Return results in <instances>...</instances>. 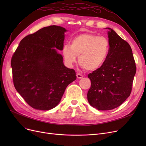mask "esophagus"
<instances>
[{"label": "esophagus", "instance_id": "34e87169", "mask_svg": "<svg viewBox=\"0 0 146 146\" xmlns=\"http://www.w3.org/2000/svg\"><path fill=\"white\" fill-rule=\"evenodd\" d=\"M76 76H77L78 79H82L83 78V76L79 73H78L77 74H76Z\"/></svg>", "mask_w": 146, "mask_h": 146}]
</instances>
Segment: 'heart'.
Returning a JSON list of instances; mask_svg holds the SVG:
<instances>
[{
  "label": "heart",
  "instance_id": "obj_1",
  "mask_svg": "<svg viewBox=\"0 0 146 146\" xmlns=\"http://www.w3.org/2000/svg\"><path fill=\"white\" fill-rule=\"evenodd\" d=\"M67 65L72 67L77 61L82 68L88 71H95L101 68L108 58L110 42L105 36L85 33L74 36L70 45H65L62 50Z\"/></svg>",
  "mask_w": 146,
  "mask_h": 146
}]
</instances>
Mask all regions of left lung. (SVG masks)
<instances>
[{"label": "left lung", "mask_w": 146, "mask_h": 146, "mask_svg": "<svg viewBox=\"0 0 146 146\" xmlns=\"http://www.w3.org/2000/svg\"><path fill=\"white\" fill-rule=\"evenodd\" d=\"M108 32L110 52L104 65L88 74L91 81L87 97L98 110L116 108L131 94L136 66L129 44L113 29Z\"/></svg>", "instance_id": "left-lung-1"}]
</instances>
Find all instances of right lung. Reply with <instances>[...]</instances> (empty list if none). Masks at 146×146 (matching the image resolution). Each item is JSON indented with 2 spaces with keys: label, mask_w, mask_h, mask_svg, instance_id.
Instances as JSON below:
<instances>
[{
  "label": "right lung",
  "mask_w": 146,
  "mask_h": 146,
  "mask_svg": "<svg viewBox=\"0 0 146 146\" xmlns=\"http://www.w3.org/2000/svg\"><path fill=\"white\" fill-rule=\"evenodd\" d=\"M66 31L57 25L42 28L23 38L12 57L14 86L34 109L55 108L76 79L75 71L64 65L57 51L63 50Z\"/></svg>",
  "instance_id": "obj_1"
}]
</instances>
